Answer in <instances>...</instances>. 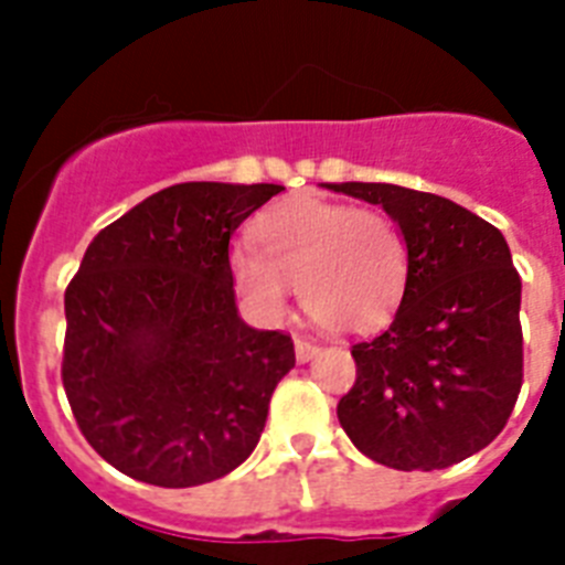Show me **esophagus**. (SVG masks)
Here are the masks:
<instances>
[{"label":"esophagus","mask_w":565,"mask_h":565,"mask_svg":"<svg viewBox=\"0 0 565 565\" xmlns=\"http://www.w3.org/2000/svg\"><path fill=\"white\" fill-rule=\"evenodd\" d=\"M316 353H319V344H316L312 339H307V335H298V339H296V359H298V362H310Z\"/></svg>","instance_id":"obj_1"}]
</instances>
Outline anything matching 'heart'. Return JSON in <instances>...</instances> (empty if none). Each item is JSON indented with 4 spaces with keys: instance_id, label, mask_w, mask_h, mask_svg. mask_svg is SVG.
Masks as SVG:
<instances>
[{
    "instance_id": "1",
    "label": "heart",
    "mask_w": 565,
    "mask_h": 565,
    "mask_svg": "<svg viewBox=\"0 0 565 565\" xmlns=\"http://www.w3.org/2000/svg\"><path fill=\"white\" fill-rule=\"evenodd\" d=\"M260 249L235 244L232 278L253 305L281 312L292 287L312 321L333 333H367L402 305L411 253L385 212L296 198L258 224Z\"/></svg>"
}]
</instances>
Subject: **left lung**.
<instances>
[{"label":"left lung","instance_id":"1","mask_svg":"<svg viewBox=\"0 0 565 565\" xmlns=\"http://www.w3.org/2000/svg\"><path fill=\"white\" fill-rule=\"evenodd\" d=\"M399 224L411 273L391 327L353 344L335 414L350 443L396 471L482 451L523 387L520 275L502 232L459 203L393 183H330Z\"/></svg>","mask_w":565,"mask_h":565}]
</instances>
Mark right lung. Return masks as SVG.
<instances>
[{
    "label": "right lung",
    "instance_id": "add662e5",
    "mask_svg": "<svg viewBox=\"0 0 565 565\" xmlns=\"http://www.w3.org/2000/svg\"><path fill=\"white\" fill-rule=\"evenodd\" d=\"M281 189L178 183L85 249L65 290L63 387L88 445L131 480L203 486L255 451L296 350L241 321L230 238Z\"/></svg>",
    "mask_w": 565,
    "mask_h": 565
}]
</instances>
